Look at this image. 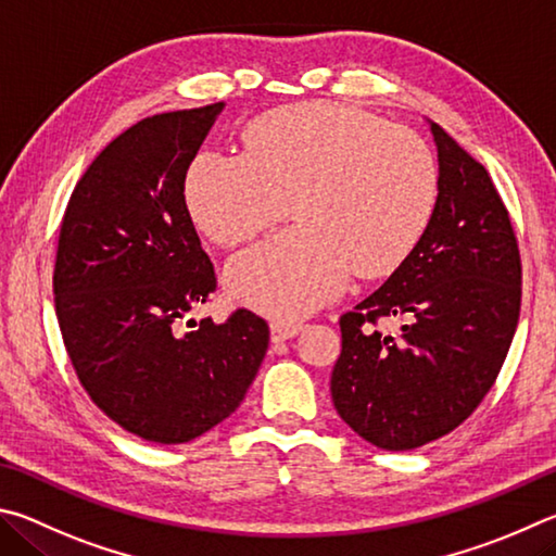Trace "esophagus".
<instances>
[{
    "instance_id": "1",
    "label": "esophagus",
    "mask_w": 556,
    "mask_h": 556,
    "mask_svg": "<svg viewBox=\"0 0 556 556\" xmlns=\"http://www.w3.org/2000/svg\"><path fill=\"white\" fill-rule=\"evenodd\" d=\"M300 329H303V323H295V319H273L270 339L273 342H286V339L295 337Z\"/></svg>"
}]
</instances>
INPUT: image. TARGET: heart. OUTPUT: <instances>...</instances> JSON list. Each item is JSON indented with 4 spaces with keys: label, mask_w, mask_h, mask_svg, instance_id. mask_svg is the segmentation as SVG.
Wrapping results in <instances>:
<instances>
[{
    "label": "heart",
    "mask_w": 556,
    "mask_h": 556,
    "mask_svg": "<svg viewBox=\"0 0 556 556\" xmlns=\"http://www.w3.org/2000/svg\"><path fill=\"white\" fill-rule=\"evenodd\" d=\"M247 153L202 151L185 182L198 227L219 247L256 239L288 214L298 227L233 258L243 303L298 317L342 293L352 270L383 278L422 241L440 165L420 134L342 104L270 110L243 131Z\"/></svg>",
    "instance_id": "1"
}]
</instances>
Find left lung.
<instances>
[{
	"label": "left lung",
	"instance_id": "left-lung-1",
	"mask_svg": "<svg viewBox=\"0 0 556 556\" xmlns=\"http://www.w3.org/2000/svg\"><path fill=\"white\" fill-rule=\"evenodd\" d=\"M440 198L422 241L393 276L339 317L332 401L352 430L388 452L456 430L491 391L520 317L522 263L489 170L440 124ZM383 316L404 319L395 340Z\"/></svg>",
	"mask_w": 556,
	"mask_h": 556
}]
</instances>
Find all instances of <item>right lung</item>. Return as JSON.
<instances>
[{"label": "right lung", "mask_w": 556, "mask_h": 556, "mask_svg": "<svg viewBox=\"0 0 556 556\" xmlns=\"http://www.w3.org/2000/svg\"><path fill=\"white\" fill-rule=\"evenodd\" d=\"M224 102L146 116L83 173L58 237L63 344L100 410L126 432L182 444L237 410L268 349L266 319L185 318L217 276L185 204V175Z\"/></svg>", "instance_id": "1"}]
</instances>
